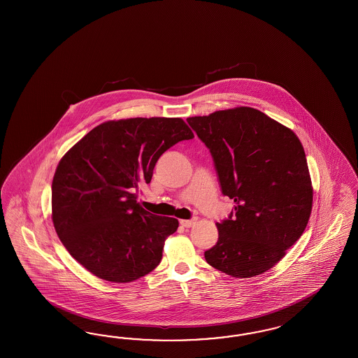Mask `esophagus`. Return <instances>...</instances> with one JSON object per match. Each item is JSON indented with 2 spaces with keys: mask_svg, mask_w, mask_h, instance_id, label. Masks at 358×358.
<instances>
[{
  "mask_svg": "<svg viewBox=\"0 0 358 358\" xmlns=\"http://www.w3.org/2000/svg\"><path fill=\"white\" fill-rule=\"evenodd\" d=\"M195 223H196V217H194V219H189V220H180V224L182 226V227H192V226H194Z\"/></svg>",
  "mask_w": 358,
  "mask_h": 358,
  "instance_id": "1",
  "label": "esophagus"
}]
</instances>
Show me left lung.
Wrapping results in <instances>:
<instances>
[{
	"instance_id": "8db88e82",
	"label": "left lung",
	"mask_w": 358,
	"mask_h": 358,
	"mask_svg": "<svg viewBox=\"0 0 358 358\" xmlns=\"http://www.w3.org/2000/svg\"><path fill=\"white\" fill-rule=\"evenodd\" d=\"M213 156L222 193L235 210L217 223L207 262L235 278L271 269L302 236L313 210L303 145L260 110L235 108L187 118Z\"/></svg>"
}]
</instances>
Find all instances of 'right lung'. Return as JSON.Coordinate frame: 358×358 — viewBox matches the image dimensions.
<instances>
[{"mask_svg":"<svg viewBox=\"0 0 358 358\" xmlns=\"http://www.w3.org/2000/svg\"><path fill=\"white\" fill-rule=\"evenodd\" d=\"M193 138L181 118L108 120L66 152L52 181V222L71 256L105 281L153 271L178 220L145 211L136 190L164 152Z\"/></svg>","mask_w":358,"mask_h":358,"instance_id":"add662e5","label":"right lung"}]
</instances>
